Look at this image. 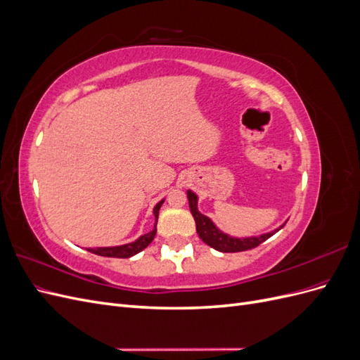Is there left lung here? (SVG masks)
<instances>
[{"mask_svg": "<svg viewBox=\"0 0 360 360\" xmlns=\"http://www.w3.org/2000/svg\"><path fill=\"white\" fill-rule=\"evenodd\" d=\"M188 200H189V207H191V213L195 219V225H197V233L200 236L201 240L204 243H207L209 246H212L213 249L219 250V252H242V250H248V249H254L258 245H261L263 242H266L269 237L274 236L278 230L263 234L259 237H246V238H236V237H230L228 234H224L221 230H217L216 225L209 219V217L201 214L197 209V195H195L192 191H188Z\"/></svg>", "mask_w": 360, "mask_h": 360, "instance_id": "8db88e82", "label": "left lung"}]
</instances>
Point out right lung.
Here are the masks:
<instances>
[{"instance_id":"1","label":"right lung","mask_w":360,"mask_h":360,"mask_svg":"<svg viewBox=\"0 0 360 360\" xmlns=\"http://www.w3.org/2000/svg\"><path fill=\"white\" fill-rule=\"evenodd\" d=\"M162 204H163V200L156 204L155 210H153V213L156 216V225H158V217H159V209H160ZM156 225H155V230L153 231H150L148 234L141 236L138 240H135L134 243H127V245H122V246H114V248H96V249L90 248L89 250H90V252L96 254V255H102V257L129 258V257H132V255L141 252V250L146 249L151 243V240H153L155 236H156V231H158L156 230Z\"/></svg>"}]
</instances>
